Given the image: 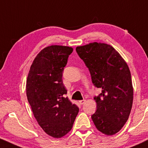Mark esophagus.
Returning a JSON list of instances; mask_svg holds the SVG:
<instances>
[{"label":"esophagus","instance_id":"1","mask_svg":"<svg viewBox=\"0 0 148 148\" xmlns=\"http://www.w3.org/2000/svg\"><path fill=\"white\" fill-rule=\"evenodd\" d=\"M86 103V100H79V103L81 104V105H84V103Z\"/></svg>","mask_w":148,"mask_h":148}]
</instances>
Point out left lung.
<instances>
[{"instance_id": "obj_1", "label": "left lung", "mask_w": 148, "mask_h": 148, "mask_svg": "<svg viewBox=\"0 0 148 148\" xmlns=\"http://www.w3.org/2000/svg\"><path fill=\"white\" fill-rule=\"evenodd\" d=\"M77 54L90 71L92 83L102 89L94 97L96 112L91 116L98 131L110 136L127 121L132 108L134 90L129 68L111 45L101 43L77 47Z\"/></svg>"}]
</instances>
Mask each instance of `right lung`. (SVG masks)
<instances>
[{"label":"right lung","instance_id":"1","mask_svg":"<svg viewBox=\"0 0 148 148\" xmlns=\"http://www.w3.org/2000/svg\"><path fill=\"white\" fill-rule=\"evenodd\" d=\"M73 48L46 47L37 55L30 67L26 90L34 117L43 131L54 138L69 132L79 109L69 101L62 72Z\"/></svg>","mask_w":148,"mask_h":148}]
</instances>
